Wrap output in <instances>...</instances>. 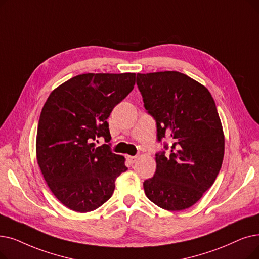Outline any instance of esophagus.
Instances as JSON below:
<instances>
[{
	"label": "esophagus",
	"mask_w": 259,
	"mask_h": 259,
	"mask_svg": "<svg viewBox=\"0 0 259 259\" xmlns=\"http://www.w3.org/2000/svg\"><path fill=\"white\" fill-rule=\"evenodd\" d=\"M137 159H138V156L137 155H134V156H132V155H128V160L131 162V163H134L137 161Z\"/></svg>",
	"instance_id": "34e87169"
}]
</instances>
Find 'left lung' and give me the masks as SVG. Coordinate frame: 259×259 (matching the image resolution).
I'll use <instances>...</instances> for the list:
<instances>
[{"label":"left lung","mask_w":259,"mask_h":259,"mask_svg":"<svg viewBox=\"0 0 259 259\" xmlns=\"http://www.w3.org/2000/svg\"><path fill=\"white\" fill-rule=\"evenodd\" d=\"M137 84L156 121L157 141L172 142L169 155L155 154L145 194L161 208L186 209L213 184L222 165L224 134L215 102L204 85L176 71L138 74Z\"/></svg>","instance_id":"1"}]
</instances>
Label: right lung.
<instances>
[{
    "label": "right lung",
    "mask_w": 259,
    "mask_h": 259,
    "mask_svg": "<svg viewBox=\"0 0 259 259\" xmlns=\"http://www.w3.org/2000/svg\"><path fill=\"white\" fill-rule=\"evenodd\" d=\"M136 74L75 76L56 88L44 104L38 123L36 152L44 180L54 196L72 210L102 206L128 168L110 145L107 121L113 108L133 90Z\"/></svg>",
    "instance_id": "add662e5"
}]
</instances>
